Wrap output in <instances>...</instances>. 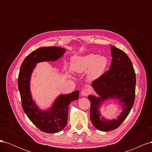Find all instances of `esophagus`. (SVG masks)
Segmentation results:
<instances>
[{
  "instance_id": "obj_1",
  "label": "esophagus",
  "mask_w": 152,
  "mask_h": 152,
  "mask_svg": "<svg viewBox=\"0 0 152 152\" xmlns=\"http://www.w3.org/2000/svg\"><path fill=\"white\" fill-rule=\"evenodd\" d=\"M90 93V91L87 89H84L81 91V95L82 96H87Z\"/></svg>"
}]
</instances>
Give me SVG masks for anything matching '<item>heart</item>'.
<instances>
[{
    "instance_id": "heart-1",
    "label": "heart",
    "mask_w": 152,
    "mask_h": 152,
    "mask_svg": "<svg viewBox=\"0 0 152 152\" xmlns=\"http://www.w3.org/2000/svg\"><path fill=\"white\" fill-rule=\"evenodd\" d=\"M108 65V59L104 55L89 53L82 56H76L72 59V70L78 74L87 72V77L89 80H95L102 77ZM72 70H68L71 74Z\"/></svg>"
}]
</instances>
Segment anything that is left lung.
<instances>
[{
  "mask_svg": "<svg viewBox=\"0 0 152 152\" xmlns=\"http://www.w3.org/2000/svg\"><path fill=\"white\" fill-rule=\"evenodd\" d=\"M112 63L110 70L92 82L98 96L89 95L90 118L93 125L102 131L115 129L125 120L134 102L136 74L131 59L122 50L110 45ZM115 100L121 103L122 112L117 119H106L100 109L105 101Z\"/></svg>",
  "mask_w": 152,
  "mask_h": 152,
  "instance_id": "obj_1",
  "label": "left lung"
}]
</instances>
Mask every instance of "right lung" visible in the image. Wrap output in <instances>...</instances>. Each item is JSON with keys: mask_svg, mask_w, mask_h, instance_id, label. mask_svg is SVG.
<instances>
[{"mask_svg": "<svg viewBox=\"0 0 152 152\" xmlns=\"http://www.w3.org/2000/svg\"><path fill=\"white\" fill-rule=\"evenodd\" d=\"M66 49L59 47H44L31 52L23 61L18 76L22 108L34 125L47 133L61 131L67 124L69 104L79 99V91L70 94H61L54 99L50 107L41 109L34 100L30 90L31 77L37 64L45 61H56Z\"/></svg>", "mask_w": 152, "mask_h": 152, "instance_id": "1", "label": "right lung"}]
</instances>
